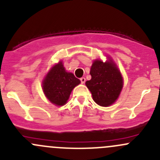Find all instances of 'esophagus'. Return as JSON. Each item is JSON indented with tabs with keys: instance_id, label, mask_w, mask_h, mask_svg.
Returning <instances> with one entry per match:
<instances>
[{
	"instance_id": "esophagus-1",
	"label": "esophagus",
	"mask_w": 160,
	"mask_h": 160,
	"mask_svg": "<svg viewBox=\"0 0 160 160\" xmlns=\"http://www.w3.org/2000/svg\"><path fill=\"white\" fill-rule=\"evenodd\" d=\"M80 81H81V83H84L85 81H86V78L85 77H81L80 78Z\"/></svg>"
}]
</instances>
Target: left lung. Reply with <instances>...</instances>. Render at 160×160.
<instances>
[{
  "label": "left lung",
  "mask_w": 160,
  "mask_h": 160,
  "mask_svg": "<svg viewBox=\"0 0 160 160\" xmlns=\"http://www.w3.org/2000/svg\"><path fill=\"white\" fill-rule=\"evenodd\" d=\"M90 73L91 79L86 82V86L91 92L95 103L102 107L114 104L123 88V78L116 64L111 59L105 62L96 59Z\"/></svg>",
  "instance_id": "8db88e82"
}]
</instances>
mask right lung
<instances>
[{"label": "right lung", "instance_id": "right-lung-1", "mask_svg": "<svg viewBox=\"0 0 160 160\" xmlns=\"http://www.w3.org/2000/svg\"><path fill=\"white\" fill-rule=\"evenodd\" d=\"M80 80L72 72H67L62 61L53 66L42 81V90L51 103L62 106L67 102L72 89Z\"/></svg>", "mask_w": 160, "mask_h": 160}]
</instances>
